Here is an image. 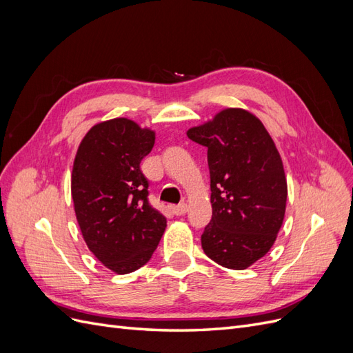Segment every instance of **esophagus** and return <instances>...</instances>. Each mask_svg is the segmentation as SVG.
Returning <instances> with one entry per match:
<instances>
[{
    "instance_id": "1",
    "label": "esophagus",
    "mask_w": 353,
    "mask_h": 353,
    "mask_svg": "<svg viewBox=\"0 0 353 353\" xmlns=\"http://www.w3.org/2000/svg\"><path fill=\"white\" fill-rule=\"evenodd\" d=\"M187 205L185 203H181V205H176V206H172L170 208V210H172V213L174 215H176V216H181V215H184V213H187Z\"/></svg>"
}]
</instances>
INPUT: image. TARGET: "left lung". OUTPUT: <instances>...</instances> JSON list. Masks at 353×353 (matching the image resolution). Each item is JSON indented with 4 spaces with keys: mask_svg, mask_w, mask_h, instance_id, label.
<instances>
[{
    "mask_svg": "<svg viewBox=\"0 0 353 353\" xmlns=\"http://www.w3.org/2000/svg\"><path fill=\"white\" fill-rule=\"evenodd\" d=\"M208 147L212 219L201 234L206 256L223 268L245 270L270 252L285 213L281 156L253 113L228 108L187 131Z\"/></svg>",
    "mask_w": 353,
    "mask_h": 353,
    "instance_id": "left-lung-1",
    "label": "left lung"
}]
</instances>
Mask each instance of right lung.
<instances>
[{
    "mask_svg": "<svg viewBox=\"0 0 353 353\" xmlns=\"http://www.w3.org/2000/svg\"><path fill=\"white\" fill-rule=\"evenodd\" d=\"M156 134L128 117L94 125L85 134L72 169L74 215L88 249L105 268L130 274L150 261L166 218L147 200L140 163Z\"/></svg>",
    "mask_w": 353,
    "mask_h": 353,
    "instance_id": "right-lung-1",
    "label": "right lung"
}]
</instances>
